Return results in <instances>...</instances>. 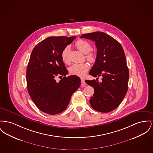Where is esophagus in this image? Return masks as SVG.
I'll list each match as a JSON object with an SVG mask.
<instances>
[{
    "label": "esophagus",
    "instance_id": "obj_1",
    "mask_svg": "<svg viewBox=\"0 0 153 153\" xmlns=\"http://www.w3.org/2000/svg\"><path fill=\"white\" fill-rule=\"evenodd\" d=\"M81 86L82 87H84L86 86V83L83 79H81Z\"/></svg>",
    "mask_w": 153,
    "mask_h": 153
}]
</instances>
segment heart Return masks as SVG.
<instances>
[{"mask_svg":"<svg viewBox=\"0 0 153 153\" xmlns=\"http://www.w3.org/2000/svg\"><path fill=\"white\" fill-rule=\"evenodd\" d=\"M76 47L84 54H87L86 58L91 62H94L97 59V55L94 52H90L91 49V45L90 43L85 40L80 39L77 40L75 43ZM71 47L69 45L66 46L63 48L61 58L64 62H69V53ZM89 69V65L87 63H74L69 68V73L79 77H83Z\"/></svg>","mask_w":153,"mask_h":153,"instance_id":"heart-1","label":"heart"}]
</instances>
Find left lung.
Returning a JSON list of instances; mask_svg holds the SVG:
<instances>
[{
	"label": "left lung",
	"mask_w": 153,
	"mask_h": 153,
	"mask_svg": "<svg viewBox=\"0 0 153 153\" xmlns=\"http://www.w3.org/2000/svg\"><path fill=\"white\" fill-rule=\"evenodd\" d=\"M80 37L95 42L97 59L89 74L102 77L101 82L85 80L94 89L90 105L99 112L111 111L123 101L128 88L129 70L123 48L116 39L102 32L83 34Z\"/></svg>",
	"instance_id": "obj_1"
}]
</instances>
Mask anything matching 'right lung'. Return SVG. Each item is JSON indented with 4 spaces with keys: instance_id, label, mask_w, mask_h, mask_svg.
Returning <instances> with one entry per match:
<instances>
[{
    "instance_id": "1",
    "label": "right lung",
    "mask_w": 153,
    "mask_h": 153,
    "mask_svg": "<svg viewBox=\"0 0 153 153\" xmlns=\"http://www.w3.org/2000/svg\"><path fill=\"white\" fill-rule=\"evenodd\" d=\"M75 36L49 37L34 47L27 64V82L28 93L42 111L55 115L63 111L72 94L80 85V79L75 75L66 77V69L61 58L63 48ZM56 76L63 77L59 82Z\"/></svg>"
}]
</instances>
